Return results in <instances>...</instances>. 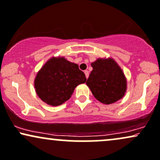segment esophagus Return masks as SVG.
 I'll list each match as a JSON object with an SVG mask.
<instances>
[{
	"label": "esophagus",
	"instance_id": "obj_1",
	"mask_svg": "<svg viewBox=\"0 0 160 160\" xmlns=\"http://www.w3.org/2000/svg\"><path fill=\"white\" fill-rule=\"evenodd\" d=\"M84 73H85V74H86V78H88V75H89V73H88V72L87 70L84 71Z\"/></svg>",
	"mask_w": 160,
	"mask_h": 160
}]
</instances>
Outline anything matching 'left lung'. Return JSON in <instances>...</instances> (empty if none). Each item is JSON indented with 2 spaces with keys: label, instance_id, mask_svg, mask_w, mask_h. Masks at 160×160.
I'll list each match as a JSON object with an SVG mask.
<instances>
[{
  "label": "left lung",
  "instance_id": "obj_1",
  "mask_svg": "<svg viewBox=\"0 0 160 160\" xmlns=\"http://www.w3.org/2000/svg\"><path fill=\"white\" fill-rule=\"evenodd\" d=\"M92 71L86 85L98 101L111 104L123 98L128 83L124 72L114 59L98 58L91 63Z\"/></svg>",
  "mask_w": 160,
  "mask_h": 160
}]
</instances>
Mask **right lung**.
<instances>
[{"instance_id": "right-lung-1", "label": "right lung", "mask_w": 160, "mask_h": 160, "mask_svg": "<svg viewBox=\"0 0 160 160\" xmlns=\"http://www.w3.org/2000/svg\"><path fill=\"white\" fill-rule=\"evenodd\" d=\"M86 81V75L78 64L64 57H53L37 72L34 87L42 101L57 107L68 101L75 88Z\"/></svg>"}]
</instances>
